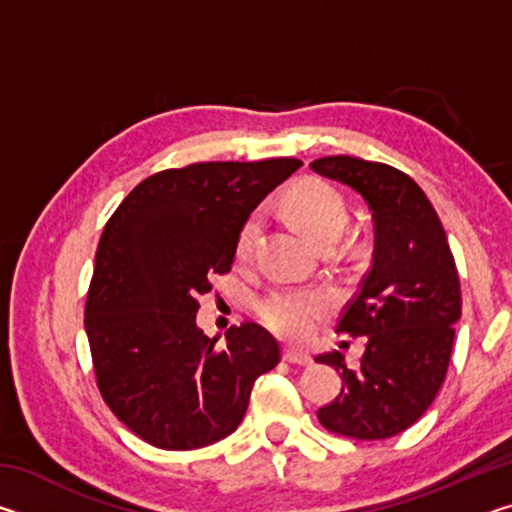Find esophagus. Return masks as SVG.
<instances>
[{"mask_svg":"<svg viewBox=\"0 0 512 512\" xmlns=\"http://www.w3.org/2000/svg\"><path fill=\"white\" fill-rule=\"evenodd\" d=\"M282 359L289 363H296V366H311V357L307 352L296 350V348H284Z\"/></svg>","mask_w":512,"mask_h":512,"instance_id":"obj_1","label":"esophagus"}]
</instances>
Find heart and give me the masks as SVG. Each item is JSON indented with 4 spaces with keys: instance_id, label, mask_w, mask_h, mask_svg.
<instances>
[{
    "instance_id": "obj_1",
    "label": "heart",
    "mask_w": 512,
    "mask_h": 512,
    "mask_svg": "<svg viewBox=\"0 0 512 512\" xmlns=\"http://www.w3.org/2000/svg\"><path fill=\"white\" fill-rule=\"evenodd\" d=\"M287 210L316 244L336 241L348 223V203L334 185L320 178H307L287 194ZM262 210H255L241 223L235 241L239 262H248L255 253L259 232H262ZM332 298L323 289L277 287L257 300L255 311L271 332L284 339H307L327 311Z\"/></svg>"
}]
</instances>
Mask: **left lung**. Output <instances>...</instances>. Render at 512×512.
<instances>
[{
	"label": "left lung",
	"mask_w": 512,
	"mask_h": 512,
	"mask_svg": "<svg viewBox=\"0 0 512 512\" xmlns=\"http://www.w3.org/2000/svg\"><path fill=\"white\" fill-rule=\"evenodd\" d=\"M309 167L359 192L375 221L372 268L336 325L368 336L366 352L357 370L336 350L316 357L343 372L341 393L318 420L345 438H391L422 418L445 381L461 318L454 255L427 194L404 171L350 155Z\"/></svg>",
	"instance_id": "8db88e82"
}]
</instances>
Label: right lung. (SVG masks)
Segmentation results:
<instances>
[{"mask_svg":"<svg viewBox=\"0 0 512 512\" xmlns=\"http://www.w3.org/2000/svg\"><path fill=\"white\" fill-rule=\"evenodd\" d=\"M296 158L198 162L142 180L99 239L85 300L103 402L144 443L185 452L230 436L280 345L255 323L228 345L196 327L198 296L235 262L241 223L300 167Z\"/></svg>","mask_w":512,"mask_h":512,"instance_id":"1","label":"right lung"}]
</instances>
